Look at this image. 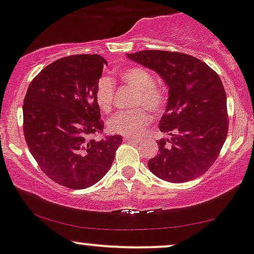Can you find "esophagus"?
<instances>
[{"instance_id": "34e87169", "label": "esophagus", "mask_w": 254, "mask_h": 254, "mask_svg": "<svg viewBox=\"0 0 254 254\" xmlns=\"http://www.w3.org/2000/svg\"><path fill=\"white\" fill-rule=\"evenodd\" d=\"M124 140H125V141H129V143H139V139H138V138L128 137V135H125Z\"/></svg>"}]
</instances>
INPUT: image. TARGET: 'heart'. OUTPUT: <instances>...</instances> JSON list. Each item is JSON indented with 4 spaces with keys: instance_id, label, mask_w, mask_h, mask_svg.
Segmentation results:
<instances>
[{
    "instance_id": "b5f03b06",
    "label": "heart",
    "mask_w": 254,
    "mask_h": 254,
    "mask_svg": "<svg viewBox=\"0 0 254 254\" xmlns=\"http://www.w3.org/2000/svg\"><path fill=\"white\" fill-rule=\"evenodd\" d=\"M120 77L127 86L137 91L133 106H145L151 113L160 114L166 104V97L155 84V77L148 69L140 66H127L120 70ZM115 84L109 77L98 81L95 87V102L103 113H109L113 108ZM150 122V115L144 109L117 113L108 121V129L121 135H138Z\"/></svg>"
}]
</instances>
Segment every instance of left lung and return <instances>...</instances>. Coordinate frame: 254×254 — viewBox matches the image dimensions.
<instances>
[{"instance_id":"obj_1","label":"left lung","mask_w":254,"mask_h":254,"mask_svg":"<svg viewBox=\"0 0 254 254\" xmlns=\"http://www.w3.org/2000/svg\"><path fill=\"white\" fill-rule=\"evenodd\" d=\"M127 57L156 71L168 87L159 128L171 139L157 140L159 154L149 160V170L171 183L202 176L228 134L226 94L218 73L200 59L178 52L141 51Z\"/></svg>"}]
</instances>
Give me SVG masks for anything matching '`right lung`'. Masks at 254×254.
I'll list each match as a JSON object with an SVG mask.
<instances>
[{
	"label": "right lung",
	"mask_w": 254,
	"mask_h": 254,
	"mask_svg": "<svg viewBox=\"0 0 254 254\" xmlns=\"http://www.w3.org/2000/svg\"><path fill=\"white\" fill-rule=\"evenodd\" d=\"M108 64L98 54L64 57L30 83L23 105V129L40 168L63 187L86 189L113 165L121 135L95 140L104 122L95 87Z\"/></svg>",
	"instance_id": "right-lung-1"
}]
</instances>
